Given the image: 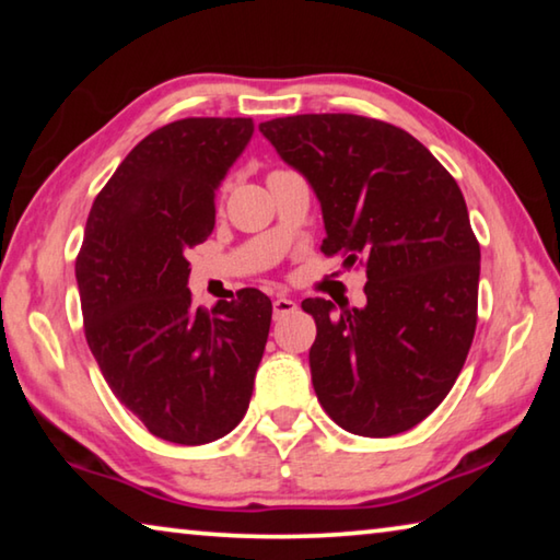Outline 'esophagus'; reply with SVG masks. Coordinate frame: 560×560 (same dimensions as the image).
Returning a JSON list of instances; mask_svg holds the SVG:
<instances>
[{"instance_id": "obj_1", "label": "esophagus", "mask_w": 560, "mask_h": 560, "mask_svg": "<svg viewBox=\"0 0 560 560\" xmlns=\"http://www.w3.org/2000/svg\"><path fill=\"white\" fill-rule=\"evenodd\" d=\"M293 311H296V301H291L287 296H279L277 301H273V318H277V320L293 314Z\"/></svg>"}]
</instances>
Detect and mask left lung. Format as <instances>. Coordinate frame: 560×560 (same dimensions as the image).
I'll return each instance as SVG.
<instances>
[{"instance_id": "1", "label": "left lung", "mask_w": 560, "mask_h": 560, "mask_svg": "<svg viewBox=\"0 0 560 560\" xmlns=\"http://www.w3.org/2000/svg\"><path fill=\"white\" fill-rule=\"evenodd\" d=\"M259 130L314 187L326 257L368 273L365 308L301 303L316 320L318 402L360 438L407 432L447 397L477 328L479 242L462 189L393 122L306 113Z\"/></svg>"}]
</instances>
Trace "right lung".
<instances>
[{
  "label": "right lung",
  "instance_id": "right-lung-1",
  "mask_svg": "<svg viewBox=\"0 0 560 560\" xmlns=\"http://www.w3.org/2000/svg\"><path fill=\"white\" fill-rule=\"evenodd\" d=\"M252 118H183L130 150L93 200L75 257L83 334L120 405L150 434L207 444L249 407L271 301L242 289L212 311L187 289V254L214 230V192Z\"/></svg>",
  "mask_w": 560,
  "mask_h": 560
}]
</instances>
